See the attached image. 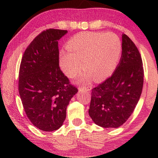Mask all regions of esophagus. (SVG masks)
<instances>
[{
    "mask_svg": "<svg viewBox=\"0 0 158 158\" xmlns=\"http://www.w3.org/2000/svg\"><path fill=\"white\" fill-rule=\"evenodd\" d=\"M92 87L91 86H79V90L80 91H90L91 90Z\"/></svg>",
    "mask_w": 158,
    "mask_h": 158,
    "instance_id": "34e87169",
    "label": "esophagus"
}]
</instances>
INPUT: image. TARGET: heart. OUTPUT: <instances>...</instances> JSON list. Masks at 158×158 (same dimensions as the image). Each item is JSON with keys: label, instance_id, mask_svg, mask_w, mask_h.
<instances>
[{"label": "heart", "instance_id": "b5f03b06", "mask_svg": "<svg viewBox=\"0 0 158 158\" xmlns=\"http://www.w3.org/2000/svg\"><path fill=\"white\" fill-rule=\"evenodd\" d=\"M68 51L60 53V65L69 78L79 73L83 61L84 69L79 79L87 84L93 77L96 81L107 78L118 64L122 44L113 33L83 32L75 35L67 45Z\"/></svg>", "mask_w": 158, "mask_h": 158}]
</instances>
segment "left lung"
I'll list each match as a JSON object with an SVG mask.
<instances>
[{"label":"left lung","instance_id":"obj_1","mask_svg":"<svg viewBox=\"0 0 158 158\" xmlns=\"http://www.w3.org/2000/svg\"><path fill=\"white\" fill-rule=\"evenodd\" d=\"M122 56L112 76L92 89L89 110L95 124L117 128L131 116L143 85V67L139 50L122 34Z\"/></svg>","mask_w":158,"mask_h":158}]
</instances>
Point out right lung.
<instances>
[{
	"mask_svg": "<svg viewBox=\"0 0 158 158\" xmlns=\"http://www.w3.org/2000/svg\"><path fill=\"white\" fill-rule=\"evenodd\" d=\"M67 33L42 31L25 50L19 67V94L25 113L41 131L62 126L70 100L78 92L59 67L58 40Z\"/></svg>",
	"mask_w": 158,
	"mask_h": 158,
	"instance_id": "add662e5",
	"label": "right lung"
}]
</instances>
